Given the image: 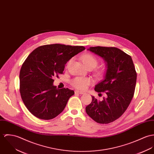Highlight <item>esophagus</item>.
<instances>
[{"instance_id":"esophagus-1","label":"esophagus","mask_w":154,"mask_h":154,"mask_svg":"<svg viewBox=\"0 0 154 154\" xmlns=\"http://www.w3.org/2000/svg\"><path fill=\"white\" fill-rule=\"evenodd\" d=\"M76 93H79V94H85V93L83 92V91H79V90H75V91Z\"/></svg>"}]
</instances>
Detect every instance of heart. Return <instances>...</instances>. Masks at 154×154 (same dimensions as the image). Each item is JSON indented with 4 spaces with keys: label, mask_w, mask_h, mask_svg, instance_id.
Wrapping results in <instances>:
<instances>
[{
    "label": "heart",
    "mask_w": 154,
    "mask_h": 154,
    "mask_svg": "<svg viewBox=\"0 0 154 154\" xmlns=\"http://www.w3.org/2000/svg\"><path fill=\"white\" fill-rule=\"evenodd\" d=\"M82 61L85 65V67L88 69V68H92L93 69L95 68L97 64H98V61L94 57L93 55L91 54H85L83 57H82ZM71 60H70L67 63V66L71 63ZM92 81L89 78H84V77H78L75 79H74L71 81V85L74 87L75 88L81 90H84L87 88L88 85H90Z\"/></svg>",
    "instance_id": "1"
}]
</instances>
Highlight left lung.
Instances as JSON below:
<instances>
[{
  "mask_svg": "<svg viewBox=\"0 0 154 154\" xmlns=\"http://www.w3.org/2000/svg\"><path fill=\"white\" fill-rule=\"evenodd\" d=\"M87 50L103 58L106 71L102 80L95 85L96 91L106 97L98 101L91 96V103L85 107L87 114L95 122L106 124L118 119L131 102L137 74L132 57L115 47H95Z\"/></svg>",
  "mask_w": 154,
  "mask_h": 154,
  "instance_id": "8db88e82",
  "label": "left lung"
}]
</instances>
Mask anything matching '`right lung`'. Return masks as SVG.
<instances>
[{"label":"right lung","instance_id":"add662e5","mask_svg":"<svg viewBox=\"0 0 154 154\" xmlns=\"http://www.w3.org/2000/svg\"><path fill=\"white\" fill-rule=\"evenodd\" d=\"M85 50L83 46L59 44L45 45L32 52L20 70V93L28 110L35 117L52 119L64 109L74 91L58 89L53 78L63 74L65 65L74 55Z\"/></svg>","mask_w":154,"mask_h":154}]
</instances>
